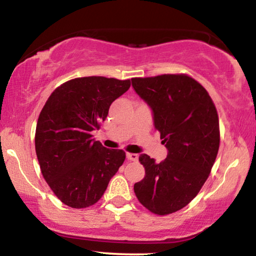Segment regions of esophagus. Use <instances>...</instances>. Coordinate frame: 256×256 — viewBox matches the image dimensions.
<instances>
[{
	"instance_id": "obj_1",
	"label": "esophagus",
	"mask_w": 256,
	"mask_h": 256,
	"mask_svg": "<svg viewBox=\"0 0 256 256\" xmlns=\"http://www.w3.org/2000/svg\"><path fill=\"white\" fill-rule=\"evenodd\" d=\"M126 158L131 160V162H137L138 154H136V153H126Z\"/></svg>"
}]
</instances>
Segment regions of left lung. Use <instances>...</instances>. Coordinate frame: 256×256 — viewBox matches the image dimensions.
<instances>
[{
    "label": "left lung",
    "mask_w": 256,
    "mask_h": 256,
    "mask_svg": "<svg viewBox=\"0 0 256 256\" xmlns=\"http://www.w3.org/2000/svg\"><path fill=\"white\" fill-rule=\"evenodd\" d=\"M136 94L152 111L168 156L162 162L142 153L144 179L134 184L139 202L158 216L190 204L208 178L220 144L219 118L212 98L186 74L132 78Z\"/></svg>",
    "instance_id": "8db88e82"
}]
</instances>
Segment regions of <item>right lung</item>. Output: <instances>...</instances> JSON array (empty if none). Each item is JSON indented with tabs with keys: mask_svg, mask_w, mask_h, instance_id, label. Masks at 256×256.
I'll return each instance as SVG.
<instances>
[{
	"mask_svg": "<svg viewBox=\"0 0 256 256\" xmlns=\"http://www.w3.org/2000/svg\"><path fill=\"white\" fill-rule=\"evenodd\" d=\"M130 85L128 80L76 78L57 88L40 111L35 134L40 171L69 207L96 204L124 162V151L104 148L91 132L100 128L112 102Z\"/></svg>",
	"mask_w": 256,
	"mask_h": 256,
	"instance_id": "obj_1",
	"label": "right lung"
}]
</instances>
